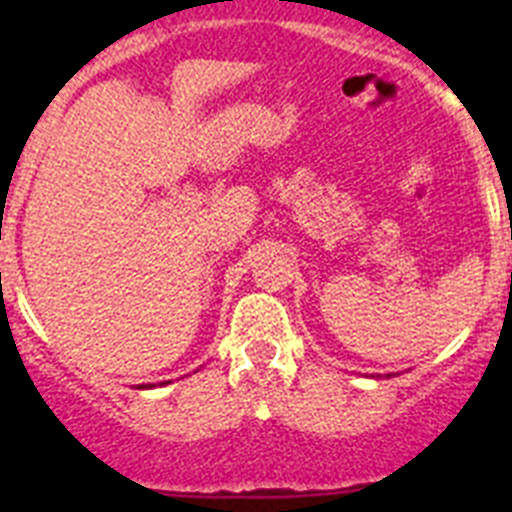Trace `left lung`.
Wrapping results in <instances>:
<instances>
[{
  "label": "left lung",
  "instance_id": "obj_1",
  "mask_svg": "<svg viewBox=\"0 0 512 512\" xmlns=\"http://www.w3.org/2000/svg\"><path fill=\"white\" fill-rule=\"evenodd\" d=\"M387 377H390V374H387Z\"/></svg>",
  "mask_w": 512,
  "mask_h": 512
}]
</instances>
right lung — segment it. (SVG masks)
I'll list each match as a JSON object with an SVG mask.
<instances>
[{"instance_id": "right-lung-1", "label": "right lung", "mask_w": 512, "mask_h": 512, "mask_svg": "<svg viewBox=\"0 0 512 512\" xmlns=\"http://www.w3.org/2000/svg\"><path fill=\"white\" fill-rule=\"evenodd\" d=\"M140 387H143V384H140Z\"/></svg>"}]
</instances>
